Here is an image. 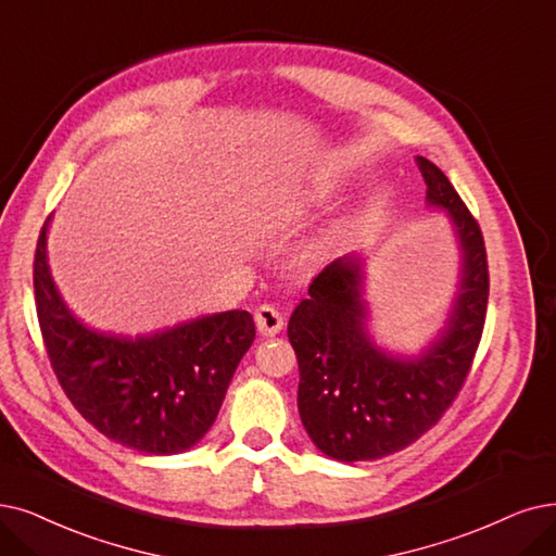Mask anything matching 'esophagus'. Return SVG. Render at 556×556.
<instances>
[{"mask_svg":"<svg viewBox=\"0 0 556 556\" xmlns=\"http://www.w3.org/2000/svg\"><path fill=\"white\" fill-rule=\"evenodd\" d=\"M255 326H257L260 336L274 338V336H278V332L282 330L285 319H282V315L278 313L274 305H260L255 309Z\"/></svg>","mask_w":556,"mask_h":556,"instance_id":"obj_1","label":"esophagus"}]
</instances>
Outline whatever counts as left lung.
Wrapping results in <instances>:
<instances>
[{
    "instance_id": "1",
    "label": "left lung",
    "mask_w": 556,
    "mask_h": 556,
    "mask_svg": "<svg viewBox=\"0 0 556 556\" xmlns=\"http://www.w3.org/2000/svg\"><path fill=\"white\" fill-rule=\"evenodd\" d=\"M427 205L445 210L460 249V280L440 336L417 355L386 351L367 328L363 260H332L287 324L299 361V413L309 440L353 463L402 452L442 417L472 367L488 305L481 228L435 164L417 157Z\"/></svg>"
}]
</instances>
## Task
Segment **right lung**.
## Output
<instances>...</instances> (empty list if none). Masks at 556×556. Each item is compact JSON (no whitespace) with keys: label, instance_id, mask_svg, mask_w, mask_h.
<instances>
[{"label":"right lung","instance_id":"obj_1","mask_svg":"<svg viewBox=\"0 0 556 556\" xmlns=\"http://www.w3.org/2000/svg\"><path fill=\"white\" fill-rule=\"evenodd\" d=\"M48 216L36 260V313L56 379L84 419L141 454L191 450L224 404L239 361L255 340L247 309L203 315L150 336L88 328L59 294L48 264Z\"/></svg>","mask_w":556,"mask_h":556}]
</instances>
